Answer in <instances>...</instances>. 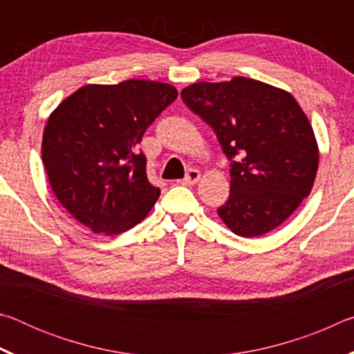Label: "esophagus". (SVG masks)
Returning <instances> with one entry per match:
<instances>
[{
  "instance_id": "34e87169",
  "label": "esophagus",
  "mask_w": 354,
  "mask_h": 354,
  "mask_svg": "<svg viewBox=\"0 0 354 354\" xmlns=\"http://www.w3.org/2000/svg\"><path fill=\"white\" fill-rule=\"evenodd\" d=\"M200 178H201V173L196 170V169H190L189 171H187V175H185V178L183 179V184H187V185H194V184H196L200 181Z\"/></svg>"
}]
</instances>
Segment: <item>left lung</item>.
Instances as JSON below:
<instances>
[{
    "label": "left lung",
    "instance_id": "8db88e82",
    "mask_svg": "<svg viewBox=\"0 0 354 354\" xmlns=\"http://www.w3.org/2000/svg\"><path fill=\"white\" fill-rule=\"evenodd\" d=\"M189 109L214 129L231 160V194L217 209L241 237L274 230L310 194L319 148L295 98L251 77L183 88Z\"/></svg>",
    "mask_w": 354,
    "mask_h": 354
}]
</instances>
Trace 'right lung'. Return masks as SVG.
<instances>
[{
    "instance_id": "1",
    "label": "right lung",
    "mask_w": 354,
    "mask_h": 354,
    "mask_svg": "<svg viewBox=\"0 0 354 354\" xmlns=\"http://www.w3.org/2000/svg\"><path fill=\"white\" fill-rule=\"evenodd\" d=\"M176 98L165 82L91 84L51 113L41 160L56 198L80 223L97 234H120L147 217L160 189L148 181L137 143Z\"/></svg>"
}]
</instances>
